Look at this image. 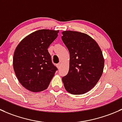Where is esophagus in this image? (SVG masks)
<instances>
[{
	"mask_svg": "<svg viewBox=\"0 0 122 122\" xmlns=\"http://www.w3.org/2000/svg\"><path fill=\"white\" fill-rule=\"evenodd\" d=\"M61 63H59V64H57V67L59 69L61 68Z\"/></svg>",
	"mask_w": 122,
	"mask_h": 122,
	"instance_id": "obj_1",
	"label": "esophagus"
}]
</instances>
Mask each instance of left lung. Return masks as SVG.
<instances>
[{"instance_id": "8db88e82", "label": "left lung", "mask_w": 122, "mask_h": 122, "mask_svg": "<svg viewBox=\"0 0 122 122\" xmlns=\"http://www.w3.org/2000/svg\"><path fill=\"white\" fill-rule=\"evenodd\" d=\"M61 39L70 53L69 69L62 81L66 91L81 95L97 84L103 71L105 59L97 42L86 33L62 32Z\"/></svg>"}]
</instances>
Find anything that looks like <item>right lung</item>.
Wrapping results in <instances>:
<instances>
[{
	"instance_id": "right-lung-1",
	"label": "right lung",
	"mask_w": 122,
	"mask_h": 122,
	"mask_svg": "<svg viewBox=\"0 0 122 122\" xmlns=\"http://www.w3.org/2000/svg\"><path fill=\"white\" fill-rule=\"evenodd\" d=\"M58 33L59 30H39L25 37L15 49L13 65L16 76L21 85L32 92L47 89L57 70L47 49Z\"/></svg>"
}]
</instances>
